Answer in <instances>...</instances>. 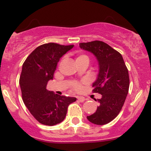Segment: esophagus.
<instances>
[{
  "mask_svg": "<svg viewBox=\"0 0 151 151\" xmlns=\"http://www.w3.org/2000/svg\"><path fill=\"white\" fill-rule=\"evenodd\" d=\"M77 99H78L79 101H80V102H83V101H85V97H83V96H79V97H77Z\"/></svg>",
  "mask_w": 151,
  "mask_h": 151,
  "instance_id": "34e87169",
  "label": "esophagus"
}]
</instances>
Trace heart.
<instances>
[{
  "mask_svg": "<svg viewBox=\"0 0 151 151\" xmlns=\"http://www.w3.org/2000/svg\"><path fill=\"white\" fill-rule=\"evenodd\" d=\"M83 58H88V56L85 55H78L77 56V58H76V61L78 60H81V59H83ZM72 88L73 89L75 90V91H79V90L81 88V85H80V83H74L72 85Z\"/></svg>",
  "mask_w": 151,
  "mask_h": 151,
  "instance_id": "obj_1",
  "label": "heart"
}]
</instances>
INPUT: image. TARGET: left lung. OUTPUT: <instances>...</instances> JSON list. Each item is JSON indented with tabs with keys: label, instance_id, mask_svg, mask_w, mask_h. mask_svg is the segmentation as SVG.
<instances>
[{
	"label": "left lung",
	"instance_id": "obj_1",
	"mask_svg": "<svg viewBox=\"0 0 151 151\" xmlns=\"http://www.w3.org/2000/svg\"><path fill=\"white\" fill-rule=\"evenodd\" d=\"M80 47L91 52L99 66L98 77L93 83V93L101 95L99 106L87 116L90 122L104 125L115 119L122 109L129 88L128 68L120 52L101 41L80 43Z\"/></svg>",
	"mask_w": 151,
	"mask_h": 151
}]
</instances>
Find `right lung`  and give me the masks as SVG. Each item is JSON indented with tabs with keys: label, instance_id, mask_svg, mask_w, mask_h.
Instances as JSON below:
<instances>
[{
	"label": "right lung",
	"instance_id": "1",
	"mask_svg": "<svg viewBox=\"0 0 151 151\" xmlns=\"http://www.w3.org/2000/svg\"><path fill=\"white\" fill-rule=\"evenodd\" d=\"M74 45L48 43L36 47L22 65L19 85L23 102L36 121L47 126L61 123L68 105L77 100L47 89L60 58Z\"/></svg>",
	"mask_w": 151,
	"mask_h": 151
}]
</instances>
